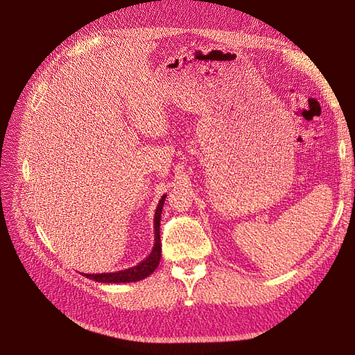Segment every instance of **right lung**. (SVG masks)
Here are the masks:
<instances>
[{
	"instance_id": "obj_1",
	"label": "right lung",
	"mask_w": 355,
	"mask_h": 355,
	"mask_svg": "<svg viewBox=\"0 0 355 355\" xmlns=\"http://www.w3.org/2000/svg\"><path fill=\"white\" fill-rule=\"evenodd\" d=\"M167 195L164 193L160 202H158L155 214H154V247L146 259H144L137 266L125 268V270L119 272H110V273H95V275H87L82 273L85 277L92 279L95 282L101 284H128V282H138L145 277H148L155 268L160 264L162 259V241H160V220H162V211L163 205L166 201Z\"/></svg>"
}]
</instances>
